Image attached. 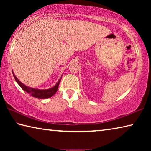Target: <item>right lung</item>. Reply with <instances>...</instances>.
<instances>
[{
  "instance_id": "1",
  "label": "right lung",
  "mask_w": 151,
  "mask_h": 151,
  "mask_svg": "<svg viewBox=\"0 0 151 151\" xmlns=\"http://www.w3.org/2000/svg\"><path fill=\"white\" fill-rule=\"evenodd\" d=\"M12 74H13L14 78L15 80H16L17 83L19 84V85L20 86V88H21L22 90L26 91L27 93L30 94L31 96L38 99H48L54 95V94L57 93L60 79L62 78V76H61L59 80L57 82V83L52 88L48 89H37L29 87V86L24 85V84L22 83L17 78V76L14 75L13 71H12Z\"/></svg>"
}]
</instances>
